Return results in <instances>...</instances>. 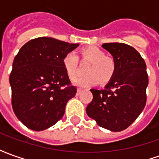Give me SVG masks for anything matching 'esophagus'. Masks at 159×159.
Returning <instances> with one entry per match:
<instances>
[{
    "mask_svg": "<svg viewBox=\"0 0 159 159\" xmlns=\"http://www.w3.org/2000/svg\"><path fill=\"white\" fill-rule=\"evenodd\" d=\"M82 89H77V90H76V95H79L80 93H81V92H82Z\"/></svg>",
    "mask_w": 159,
    "mask_h": 159,
    "instance_id": "34e87169",
    "label": "esophagus"
}]
</instances>
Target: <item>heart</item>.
Segmentation results:
<instances>
[{
	"label": "heart",
	"instance_id": "obj_1",
	"mask_svg": "<svg viewBox=\"0 0 159 159\" xmlns=\"http://www.w3.org/2000/svg\"><path fill=\"white\" fill-rule=\"evenodd\" d=\"M83 62L90 63L86 69V76L76 79V86L88 87L98 83L105 84L110 82L116 72V64L113 59L107 57L106 53L96 47H89L81 51ZM63 67L70 79H75L77 76L78 57L73 52H68L62 60Z\"/></svg>",
	"mask_w": 159,
	"mask_h": 159
}]
</instances>
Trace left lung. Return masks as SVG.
<instances>
[{
	"label": "left lung",
	"mask_w": 159,
	"mask_h": 159,
	"mask_svg": "<svg viewBox=\"0 0 159 159\" xmlns=\"http://www.w3.org/2000/svg\"><path fill=\"white\" fill-rule=\"evenodd\" d=\"M102 48L113 57L116 72L104 89H90L93 100L86 112L99 126L119 132L129 126L146 106L147 66L140 53L125 43H105Z\"/></svg>",
	"instance_id": "obj_1"
}]
</instances>
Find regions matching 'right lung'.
Instances as JSON below:
<instances>
[{"mask_svg": "<svg viewBox=\"0 0 159 159\" xmlns=\"http://www.w3.org/2000/svg\"><path fill=\"white\" fill-rule=\"evenodd\" d=\"M78 46L38 37L25 43L15 56L9 77L12 109L30 129H47L64 116L76 89L70 86L62 60Z\"/></svg>", "mask_w": 159, "mask_h": 159, "instance_id": "obj_1", "label": "right lung"}]
</instances>
